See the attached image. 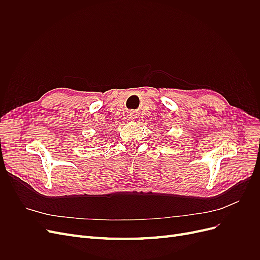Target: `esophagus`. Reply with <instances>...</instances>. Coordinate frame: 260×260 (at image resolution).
<instances>
[{
  "mask_svg": "<svg viewBox=\"0 0 260 260\" xmlns=\"http://www.w3.org/2000/svg\"><path fill=\"white\" fill-rule=\"evenodd\" d=\"M135 115H136V114H132V115H130V116H131L130 118H135Z\"/></svg>",
  "mask_w": 260,
  "mask_h": 260,
  "instance_id": "34e87169",
  "label": "esophagus"
}]
</instances>
